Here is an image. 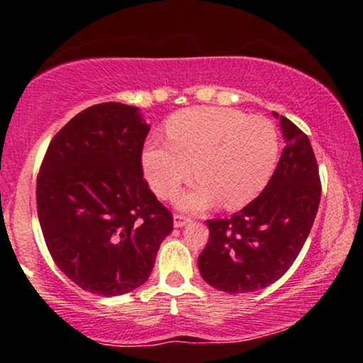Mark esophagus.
<instances>
[{
	"label": "esophagus",
	"instance_id": "esophagus-1",
	"mask_svg": "<svg viewBox=\"0 0 363 363\" xmlns=\"http://www.w3.org/2000/svg\"><path fill=\"white\" fill-rule=\"evenodd\" d=\"M191 218L190 216H185V215H178V213H175V216H173V225H175V228H182L185 226L186 223H190Z\"/></svg>",
	"mask_w": 363,
	"mask_h": 363
}]
</instances>
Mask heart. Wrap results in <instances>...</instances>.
I'll return each instance as SVG.
<instances>
[{"label":"heart","mask_w":363,"mask_h":363,"mask_svg":"<svg viewBox=\"0 0 363 363\" xmlns=\"http://www.w3.org/2000/svg\"><path fill=\"white\" fill-rule=\"evenodd\" d=\"M168 143L143 148L142 165L152 190L173 198L193 177L198 185L182 206L201 210L216 200L226 208L251 201L276 167L279 138L272 122L230 108L195 107L167 122Z\"/></svg>","instance_id":"heart-1"}]
</instances>
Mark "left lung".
<instances>
[{
    "instance_id": "8db88e82",
    "label": "left lung",
    "mask_w": 363,
    "mask_h": 363,
    "mask_svg": "<svg viewBox=\"0 0 363 363\" xmlns=\"http://www.w3.org/2000/svg\"><path fill=\"white\" fill-rule=\"evenodd\" d=\"M281 127L286 147L261 195L231 218L206 221L210 240L198 267L215 289L267 287L286 274L309 236L322 193L319 167L306 133L284 116Z\"/></svg>"
}]
</instances>
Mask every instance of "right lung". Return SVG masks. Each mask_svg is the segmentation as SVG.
I'll return each mask as SVG.
<instances>
[{
    "instance_id": "1",
    "label": "right lung",
    "mask_w": 363,
    "mask_h": 363,
    "mask_svg": "<svg viewBox=\"0 0 363 363\" xmlns=\"http://www.w3.org/2000/svg\"><path fill=\"white\" fill-rule=\"evenodd\" d=\"M150 127L137 107L97 104L49 143L36 201L54 262L84 291L127 294L148 279L173 216L143 178Z\"/></svg>"
}]
</instances>
